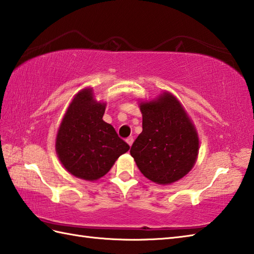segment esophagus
I'll use <instances>...</instances> for the list:
<instances>
[{"instance_id":"34e87169","label":"esophagus","mask_w":254,"mask_h":254,"mask_svg":"<svg viewBox=\"0 0 254 254\" xmlns=\"http://www.w3.org/2000/svg\"><path fill=\"white\" fill-rule=\"evenodd\" d=\"M133 142H134V139H133V137H128V138H127V143L130 145V146H132V144H133Z\"/></svg>"}]
</instances>
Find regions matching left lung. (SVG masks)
<instances>
[{"mask_svg": "<svg viewBox=\"0 0 254 254\" xmlns=\"http://www.w3.org/2000/svg\"><path fill=\"white\" fill-rule=\"evenodd\" d=\"M143 131L131 147L139 171L157 185H170L188 175L197 159L199 139L192 120L176 96L164 91L138 102Z\"/></svg>", "mask_w": 254, "mask_h": 254, "instance_id": "1", "label": "left lung"}]
</instances>
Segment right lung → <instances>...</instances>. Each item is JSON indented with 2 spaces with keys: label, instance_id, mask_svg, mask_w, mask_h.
Here are the masks:
<instances>
[{
  "label": "right lung",
  "instance_id": "1",
  "mask_svg": "<svg viewBox=\"0 0 254 254\" xmlns=\"http://www.w3.org/2000/svg\"><path fill=\"white\" fill-rule=\"evenodd\" d=\"M106 102L95 99L87 87L74 96L64 113L56 138V152L65 170L86 181H96L111 169L130 146L102 120Z\"/></svg>",
  "mask_w": 254,
  "mask_h": 254
}]
</instances>
